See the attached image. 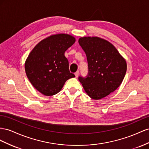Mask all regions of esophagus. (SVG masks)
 Listing matches in <instances>:
<instances>
[{"label":"esophagus","instance_id":"1","mask_svg":"<svg viewBox=\"0 0 149 149\" xmlns=\"http://www.w3.org/2000/svg\"><path fill=\"white\" fill-rule=\"evenodd\" d=\"M79 71H77L75 73V77H78V76H79Z\"/></svg>","mask_w":149,"mask_h":149}]
</instances>
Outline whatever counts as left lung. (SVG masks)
I'll list each match as a JSON object with an SVG mask.
<instances>
[{
  "mask_svg": "<svg viewBox=\"0 0 149 149\" xmlns=\"http://www.w3.org/2000/svg\"><path fill=\"white\" fill-rule=\"evenodd\" d=\"M79 43L88 67L87 77H79V81L91 98L103 99L120 86L126 74V61L110 42L102 38L80 37Z\"/></svg>",
  "mask_w": 149,
  "mask_h": 149,
  "instance_id": "left-lung-1",
  "label": "left lung"
}]
</instances>
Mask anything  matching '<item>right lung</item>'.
Segmentation results:
<instances>
[{
    "instance_id": "obj_1",
    "label": "right lung",
    "mask_w": 149,
    "mask_h": 149,
    "mask_svg": "<svg viewBox=\"0 0 149 149\" xmlns=\"http://www.w3.org/2000/svg\"><path fill=\"white\" fill-rule=\"evenodd\" d=\"M75 42V37L69 34L52 35L39 42L30 52L25 62V73L33 87L43 95L56 94L68 79L75 77L64 55Z\"/></svg>"
}]
</instances>
